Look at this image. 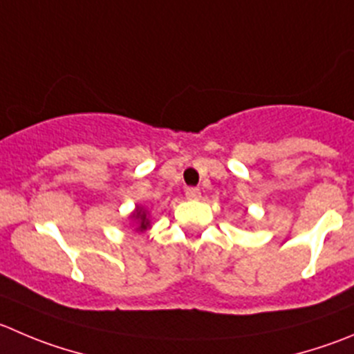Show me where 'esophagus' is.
I'll use <instances>...</instances> for the list:
<instances>
[{
    "label": "esophagus",
    "mask_w": 354,
    "mask_h": 354,
    "mask_svg": "<svg viewBox=\"0 0 354 354\" xmlns=\"http://www.w3.org/2000/svg\"><path fill=\"white\" fill-rule=\"evenodd\" d=\"M200 196H201V193H200V189H196V187H187L186 189L187 200H198Z\"/></svg>",
    "instance_id": "34e87169"
}]
</instances>
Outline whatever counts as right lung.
Masks as SVG:
<instances>
[{
    "instance_id": "right-lung-1",
    "label": "right lung",
    "mask_w": 354,
    "mask_h": 354,
    "mask_svg": "<svg viewBox=\"0 0 354 354\" xmlns=\"http://www.w3.org/2000/svg\"><path fill=\"white\" fill-rule=\"evenodd\" d=\"M129 221L136 233H144V231L151 227L149 210L146 207H142V205H137L136 210L129 215Z\"/></svg>"
}]
</instances>
